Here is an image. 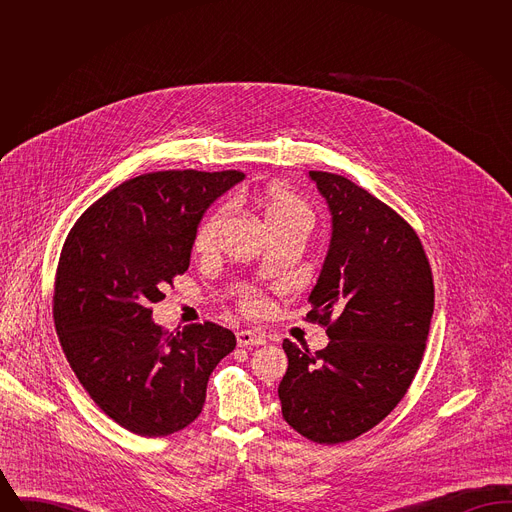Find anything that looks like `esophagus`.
Listing matches in <instances>:
<instances>
[{
  "label": "esophagus",
  "mask_w": 512,
  "mask_h": 512,
  "mask_svg": "<svg viewBox=\"0 0 512 512\" xmlns=\"http://www.w3.org/2000/svg\"><path fill=\"white\" fill-rule=\"evenodd\" d=\"M236 340H238V345H240V347L263 345V343L267 341L263 336H261V334H257V332H253V330H240V332L236 334Z\"/></svg>",
  "instance_id": "obj_1"
}]
</instances>
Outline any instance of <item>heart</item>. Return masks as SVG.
<instances>
[{"instance_id":"1","label":"heart","mask_w":512,"mask_h":512,"mask_svg":"<svg viewBox=\"0 0 512 512\" xmlns=\"http://www.w3.org/2000/svg\"><path fill=\"white\" fill-rule=\"evenodd\" d=\"M251 199L261 209L263 217L267 220L268 228H274L280 224H290V222H299V224H307V226L313 224L311 207L307 205V201L303 197H299L293 192L272 186L265 192L253 194ZM226 215H228V207L222 205L199 222L194 240L195 249L199 253H211L217 247L220 228L224 224ZM244 307L249 311H255L259 307V299L251 292L245 293Z\"/></svg>"}]
</instances>
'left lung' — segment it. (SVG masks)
I'll return each instance as SVG.
<instances>
[{
  "mask_svg": "<svg viewBox=\"0 0 512 512\" xmlns=\"http://www.w3.org/2000/svg\"><path fill=\"white\" fill-rule=\"evenodd\" d=\"M309 178L328 203L332 238L307 320L324 326L330 343L311 353L284 340L278 397L295 432L336 445L382 422L409 390L434 315V280L407 220L345 176Z\"/></svg>",
  "mask_w": 512,
  "mask_h": 512,
  "instance_id": "1",
  "label": "left lung"
}]
</instances>
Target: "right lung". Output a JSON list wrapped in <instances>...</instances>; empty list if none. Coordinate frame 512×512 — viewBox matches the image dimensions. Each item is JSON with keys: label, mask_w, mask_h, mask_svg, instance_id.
<instances>
[{"label": "right lung", "mask_w": 512, "mask_h": 512, "mask_svg": "<svg viewBox=\"0 0 512 512\" xmlns=\"http://www.w3.org/2000/svg\"><path fill=\"white\" fill-rule=\"evenodd\" d=\"M240 171H161L130 178L74 222L61 249L53 320L78 382L103 413L146 438L201 413L207 382L236 336L215 322L169 334L151 320L190 267L197 224L242 182Z\"/></svg>", "instance_id": "obj_1"}]
</instances>
